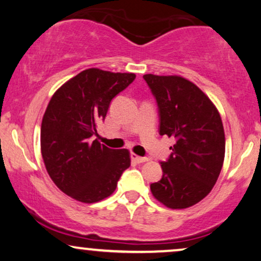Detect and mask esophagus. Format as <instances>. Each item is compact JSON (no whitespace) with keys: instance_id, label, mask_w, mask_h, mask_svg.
Instances as JSON below:
<instances>
[{"instance_id":"34e87169","label":"esophagus","mask_w":261,"mask_h":261,"mask_svg":"<svg viewBox=\"0 0 261 261\" xmlns=\"http://www.w3.org/2000/svg\"><path fill=\"white\" fill-rule=\"evenodd\" d=\"M131 159L132 161H135L136 163H144L148 161V159L146 157H141V156H137L136 153H131Z\"/></svg>"}]
</instances>
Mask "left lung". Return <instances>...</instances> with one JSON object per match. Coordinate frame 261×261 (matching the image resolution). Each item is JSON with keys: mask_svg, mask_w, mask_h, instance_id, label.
Here are the masks:
<instances>
[{"mask_svg": "<svg viewBox=\"0 0 261 261\" xmlns=\"http://www.w3.org/2000/svg\"><path fill=\"white\" fill-rule=\"evenodd\" d=\"M156 98L160 135L174 137L163 176L151 183L153 197L171 209L200 202L218 181L225 159V131L218 109L195 84L179 75L145 74Z\"/></svg>", "mask_w": 261, "mask_h": 261, "instance_id": "left-lung-1", "label": "left lung"}]
</instances>
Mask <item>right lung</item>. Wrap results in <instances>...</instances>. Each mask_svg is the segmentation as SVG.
I'll use <instances>...</instances> for the list:
<instances>
[{"label": "right lung", "instance_id": "add662e5", "mask_svg": "<svg viewBox=\"0 0 261 261\" xmlns=\"http://www.w3.org/2000/svg\"><path fill=\"white\" fill-rule=\"evenodd\" d=\"M135 78L134 73L89 68L50 98L41 123V155L49 177L72 199L84 203L106 199L130 167L129 150L92 139L110 102Z\"/></svg>", "mask_w": 261, "mask_h": 261}]
</instances>
